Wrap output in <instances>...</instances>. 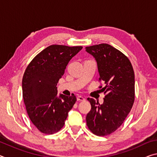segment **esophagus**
I'll list each match as a JSON object with an SVG mask.
<instances>
[{"label":"esophagus","instance_id":"1","mask_svg":"<svg viewBox=\"0 0 157 157\" xmlns=\"http://www.w3.org/2000/svg\"><path fill=\"white\" fill-rule=\"evenodd\" d=\"M77 100H78V101H85L86 100V98H84L83 96H78V98H77Z\"/></svg>","mask_w":157,"mask_h":157}]
</instances>
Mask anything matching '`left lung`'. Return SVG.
Instances as JSON below:
<instances>
[{
  "mask_svg": "<svg viewBox=\"0 0 157 157\" xmlns=\"http://www.w3.org/2000/svg\"><path fill=\"white\" fill-rule=\"evenodd\" d=\"M86 51L95 57L99 81L105 84L99 86L105 94L103 104L87 98L91 109L86 117V124L93 134L107 136L121 127L134 105V69L127 56L107 44L86 47Z\"/></svg>",
  "mask_w": 157,
  "mask_h": 157,
  "instance_id": "8db88e82",
  "label": "left lung"
}]
</instances>
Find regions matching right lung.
<instances>
[{"instance_id": "obj_1", "label": "right lung", "mask_w": 157, "mask_h": 157, "mask_svg": "<svg viewBox=\"0 0 157 157\" xmlns=\"http://www.w3.org/2000/svg\"><path fill=\"white\" fill-rule=\"evenodd\" d=\"M82 49L51 45L36 55L25 69L22 89L26 111L32 123L44 134L59 132L75 105L74 94L57 96V84L69 61Z\"/></svg>"}]
</instances>
